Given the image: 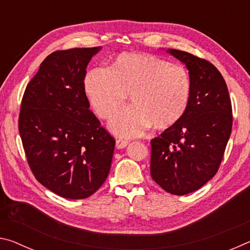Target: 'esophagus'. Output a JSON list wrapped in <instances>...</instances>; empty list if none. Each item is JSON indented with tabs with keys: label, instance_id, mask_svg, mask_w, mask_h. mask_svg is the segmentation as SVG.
<instances>
[{
	"label": "esophagus",
	"instance_id": "esophagus-1",
	"mask_svg": "<svg viewBox=\"0 0 250 250\" xmlns=\"http://www.w3.org/2000/svg\"><path fill=\"white\" fill-rule=\"evenodd\" d=\"M128 145H129V142L126 140H122V139H118V140L116 141L117 149H124V147H125Z\"/></svg>",
	"mask_w": 250,
	"mask_h": 250
}]
</instances>
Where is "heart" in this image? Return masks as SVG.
<instances>
[{"label": "heart", "instance_id": "heart-1", "mask_svg": "<svg viewBox=\"0 0 250 250\" xmlns=\"http://www.w3.org/2000/svg\"><path fill=\"white\" fill-rule=\"evenodd\" d=\"M84 91L96 115L107 119L130 95V107L118 111L109 128L120 137L141 135L153 125L167 129L181 120L191 97L184 66L149 54H124L111 66L86 75Z\"/></svg>", "mask_w": 250, "mask_h": 250}]
</instances>
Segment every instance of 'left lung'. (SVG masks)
Returning <instances> with one entry per match:
<instances>
[{"label":"left lung","mask_w":250,"mask_h":250,"mask_svg":"<svg viewBox=\"0 0 250 250\" xmlns=\"http://www.w3.org/2000/svg\"><path fill=\"white\" fill-rule=\"evenodd\" d=\"M191 78V97L179 122L151 140V176L174 195L195 192L216 174L231 133L232 110L222 74L206 59L167 49Z\"/></svg>","instance_id":"1"}]
</instances>
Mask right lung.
Here are the masks:
<instances>
[{"instance_id":"add662e5","label":"right lung","mask_w":250,"mask_h":250,"mask_svg":"<svg viewBox=\"0 0 250 250\" xmlns=\"http://www.w3.org/2000/svg\"><path fill=\"white\" fill-rule=\"evenodd\" d=\"M101 47L57 50L25 89L19 131L34 176L69 200L89 197L109 174L113 139L89 110L86 68Z\"/></svg>"}]
</instances>
